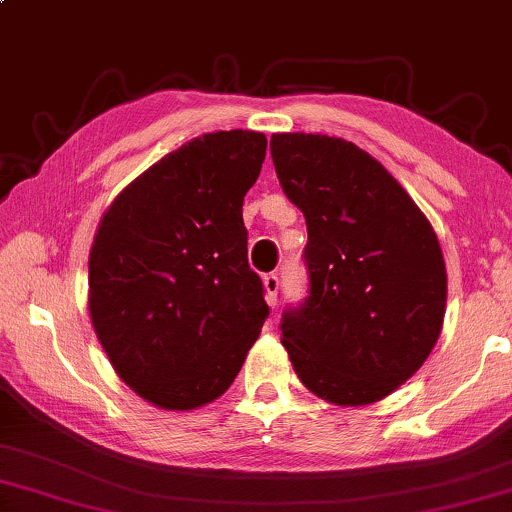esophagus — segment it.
<instances>
[{"instance_id": "34e87169", "label": "esophagus", "mask_w": 512, "mask_h": 512, "mask_svg": "<svg viewBox=\"0 0 512 512\" xmlns=\"http://www.w3.org/2000/svg\"><path fill=\"white\" fill-rule=\"evenodd\" d=\"M264 289H266V303H269L271 308H276V305H278V292H280L278 273H266V276H264Z\"/></svg>"}]
</instances>
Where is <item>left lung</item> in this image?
<instances>
[{"label": "left lung", "mask_w": 512, "mask_h": 512, "mask_svg": "<svg viewBox=\"0 0 512 512\" xmlns=\"http://www.w3.org/2000/svg\"><path fill=\"white\" fill-rule=\"evenodd\" d=\"M271 158L308 225V296L280 319L296 375L333 404L386 398L421 368L441 333L446 266L437 234L354 142L280 133Z\"/></svg>", "instance_id": "left-lung-1"}]
</instances>
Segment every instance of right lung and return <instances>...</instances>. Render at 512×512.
<instances>
[{
	"label": "right lung",
	"instance_id": "right-lung-1",
	"mask_svg": "<svg viewBox=\"0 0 512 512\" xmlns=\"http://www.w3.org/2000/svg\"><path fill=\"white\" fill-rule=\"evenodd\" d=\"M264 156L262 133L195 137L121 190L98 225L91 324L117 375L156 407L220 398L269 317L243 225Z\"/></svg>",
	"mask_w": 512,
	"mask_h": 512
}]
</instances>
